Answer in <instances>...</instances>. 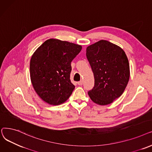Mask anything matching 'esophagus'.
Segmentation results:
<instances>
[{"mask_svg": "<svg viewBox=\"0 0 152 152\" xmlns=\"http://www.w3.org/2000/svg\"><path fill=\"white\" fill-rule=\"evenodd\" d=\"M77 84H78V85H83V80H81V81H80V82H77Z\"/></svg>", "mask_w": 152, "mask_h": 152, "instance_id": "obj_1", "label": "esophagus"}]
</instances>
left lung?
Here are the masks:
<instances>
[{
    "label": "left lung",
    "mask_w": 152,
    "mask_h": 152,
    "mask_svg": "<svg viewBox=\"0 0 152 152\" xmlns=\"http://www.w3.org/2000/svg\"><path fill=\"white\" fill-rule=\"evenodd\" d=\"M86 57L95 78V85L88 92L99 105H107L120 97L130 77L129 61L121 48L100 40L86 48Z\"/></svg>",
    "instance_id": "obj_1"
}]
</instances>
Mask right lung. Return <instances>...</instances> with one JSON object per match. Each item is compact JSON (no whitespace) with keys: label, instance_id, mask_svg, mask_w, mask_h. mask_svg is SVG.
Wrapping results in <instances>:
<instances>
[{"label":"right lung","instance_id":"right-lung-1","mask_svg":"<svg viewBox=\"0 0 152 152\" xmlns=\"http://www.w3.org/2000/svg\"><path fill=\"white\" fill-rule=\"evenodd\" d=\"M82 46L57 39H49L35 50L30 65V78L38 95L50 105L66 102L75 86L70 75L71 62Z\"/></svg>","mask_w":152,"mask_h":152}]
</instances>
